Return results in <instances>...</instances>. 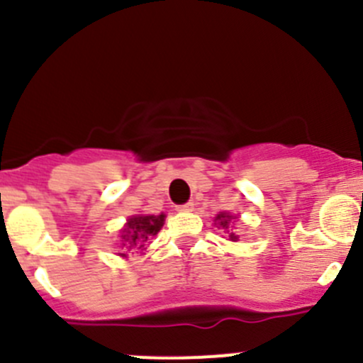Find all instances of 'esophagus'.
<instances>
[{"instance_id": "1", "label": "esophagus", "mask_w": 363, "mask_h": 363, "mask_svg": "<svg viewBox=\"0 0 363 363\" xmlns=\"http://www.w3.org/2000/svg\"><path fill=\"white\" fill-rule=\"evenodd\" d=\"M193 207H195V203H193V202H186V203L179 205V211H193Z\"/></svg>"}]
</instances>
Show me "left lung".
Instances as JSON below:
<instances>
[{"mask_svg": "<svg viewBox=\"0 0 363 363\" xmlns=\"http://www.w3.org/2000/svg\"><path fill=\"white\" fill-rule=\"evenodd\" d=\"M230 219H232V216H228V214H225V212H221V214H218V218H216V221H218L219 225L223 226V228H228ZM228 237H230V240H237L235 233H230Z\"/></svg>", "mask_w": 363, "mask_h": 363, "instance_id": "obj_1", "label": "left lung"}]
</instances>
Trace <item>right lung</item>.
<instances>
[{
  "label": "right lung",
  "instance_id": "1",
  "mask_svg": "<svg viewBox=\"0 0 363 363\" xmlns=\"http://www.w3.org/2000/svg\"><path fill=\"white\" fill-rule=\"evenodd\" d=\"M164 223V214L160 216H135L128 219L126 228L123 230V239L128 251L142 250L156 233L160 232Z\"/></svg>",
  "mask_w": 363,
  "mask_h": 363
}]
</instances>
